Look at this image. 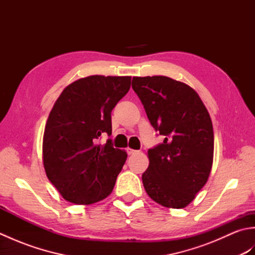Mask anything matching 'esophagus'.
Wrapping results in <instances>:
<instances>
[{"instance_id": "esophagus-1", "label": "esophagus", "mask_w": 255, "mask_h": 255, "mask_svg": "<svg viewBox=\"0 0 255 255\" xmlns=\"http://www.w3.org/2000/svg\"><path fill=\"white\" fill-rule=\"evenodd\" d=\"M137 152V150H133V149H131V148H127V153L130 155V154H134Z\"/></svg>"}]
</instances>
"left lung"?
I'll use <instances>...</instances> for the list:
<instances>
[{
	"mask_svg": "<svg viewBox=\"0 0 255 255\" xmlns=\"http://www.w3.org/2000/svg\"><path fill=\"white\" fill-rule=\"evenodd\" d=\"M132 89L150 124L164 136L148 150L145 192L164 207H186L213 166L214 130L207 108L191 86L163 75L134 77Z\"/></svg>",
	"mask_w": 255,
	"mask_h": 255,
	"instance_id": "obj_1",
	"label": "left lung"
}]
</instances>
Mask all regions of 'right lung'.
Returning a JSON list of instances; mask_svg holds the SVG:
<instances>
[{"label":"right lung","mask_w":255,"mask_h":255,"mask_svg":"<svg viewBox=\"0 0 255 255\" xmlns=\"http://www.w3.org/2000/svg\"><path fill=\"white\" fill-rule=\"evenodd\" d=\"M131 77L91 75L62 91L48 117L42 141L47 177L70 203L89 205L106 198L115 186L127 153L112 140L111 113L128 93Z\"/></svg>","instance_id":"obj_1"}]
</instances>
